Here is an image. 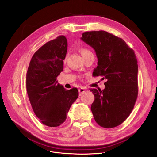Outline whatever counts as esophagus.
Instances as JSON below:
<instances>
[{
	"instance_id": "1",
	"label": "esophagus",
	"mask_w": 157,
	"mask_h": 157,
	"mask_svg": "<svg viewBox=\"0 0 157 157\" xmlns=\"http://www.w3.org/2000/svg\"><path fill=\"white\" fill-rule=\"evenodd\" d=\"M78 91H79V95L80 96V95H81L82 94H83L86 91V90L84 88H80L79 89Z\"/></svg>"
}]
</instances>
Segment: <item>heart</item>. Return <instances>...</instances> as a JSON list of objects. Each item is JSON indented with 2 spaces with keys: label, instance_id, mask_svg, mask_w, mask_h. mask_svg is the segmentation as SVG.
Masks as SVG:
<instances>
[{
  "label": "heart",
  "instance_id": "obj_1",
  "mask_svg": "<svg viewBox=\"0 0 157 157\" xmlns=\"http://www.w3.org/2000/svg\"><path fill=\"white\" fill-rule=\"evenodd\" d=\"M79 52L81 54V55L83 56V58L88 56V55H93V53L92 52L91 50H90L88 48H80L79 49ZM65 61H66V59L65 60Z\"/></svg>",
  "mask_w": 157,
  "mask_h": 157
}]
</instances>
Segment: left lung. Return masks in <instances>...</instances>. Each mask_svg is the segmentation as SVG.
<instances>
[{
	"label": "left lung",
	"instance_id": "8db88e82",
	"mask_svg": "<svg viewBox=\"0 0 157 157\" xmlns=\"http://www.w3.org/2000/svg\"><path fill=\"white\" fill-rule=\"evenodd\" d=\"M81 40L95 51L98 66L95 76L106 79L105 89H90L95 100L91 105L101 127H117L130 115L138 95V65L134 51L122 39L103 31L85 32Z\"/></svg>",
	"mask_w": 157,
	"mask_h": 157
}]
</instances>
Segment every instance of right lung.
Wrapping results in <instances>:
<instances>
[{
    "mask_svg": "<svg viewBox=\"0 0 157 157\" xmlns=\"http://www.w3.org/2000/svg\"><path fill=\"white\" fill-rule=\"evenodd\" d=\"M67 51L64 36L49 41L32 56L27 72V92L32 109L43 124L50 127L65 121L79 95L76 88L67 90L57 83Z\"/></svg>",
    "mask_w": 157,
    "mask_h": 157,
    "instance_id": "right-lung-1",
    "label": "right lung"
}]
</instances>
